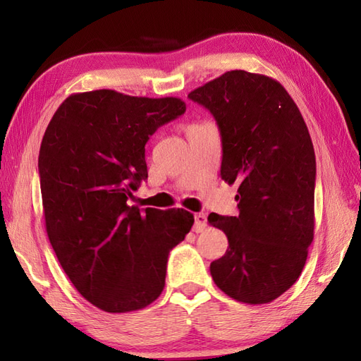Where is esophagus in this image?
<instances>
[{
  "instance_id": "34e87169",
  "label": "esophagus",
  "mask_w": 361,
  "mask_h": 361,
  "mask_svg": "<svg viewBox=\"0 0 361 361\" xmlns=\"http://www.w3.org/2000/svg\"><path fill=\"white\" fill-rule=\"evenodd\" d=\"M206 226H208V220H206V214L200 212L195 214V225H194V231L195 233H203Z\"/></svg>"
}]
</instances>
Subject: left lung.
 <instances>
[{
    "instance_id": "left-lung-1",
    "label": "left lung",
    "mask_w": 361,
    "mask_h": 361,
    "mask_svg": "<svg viewBox=\"0 0 361 361\" xmlns=\"http://www.w3.org/2000/svg\"><path fill=\"white\" fill-rule=\"evenodd\" d=\"M216 118L220 175L237 183V217L209 214L228 237L211 264L216 286L243 304H267L298 281L315 229V150L295 101L278 80L234 70L188 94Z\"/></svg>"
}]
</instances>
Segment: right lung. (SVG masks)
<instances>
[{
	"instance_id": "add662e5",
	"label": "right lung",
	"mask_w": 361,
	"mask_h": 361,
	"mask_svg": "<svg viewBox=\"0 0 361 361\" xmlns=\"http://www.w3.org/2000/svg\"><path fill=\"white\" fill-rule=\"evenodd\" d=\"M185 111L178 97L94 90L68 96L46 128L38 155L46 233L73 286L104 312L155 301L169 251L194 225L185 209L128 206L147 178L145 142Z\"/></svg>"
}]
</instances>
